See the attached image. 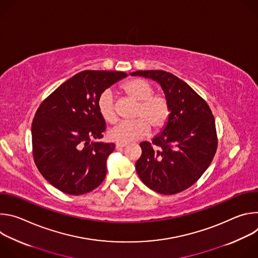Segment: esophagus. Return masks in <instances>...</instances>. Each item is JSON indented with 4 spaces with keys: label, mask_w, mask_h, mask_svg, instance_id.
Listing matches in <instances>:
<instances>
[{
    "label": "esophagus",
    "mask_w": 258,
    "mask_h": 258,
    "mask_svg": "<svg viewBox=\"0 0 258 258\" xmlns=\"http://www.w3.org/2000/svg\"><path fill=\"white\" fill-rule=\"evenodd\" d=\"M115 147H116V149H122V148H124V147H126V144H121V143H116V145H115Z\"/></svg>",
    "instance_id": "esophagus-1"
}]
</instances>
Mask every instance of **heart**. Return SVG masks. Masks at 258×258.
Listing matches in <instances>:
<instances>
[{
  "label": "heart",
  "mask_w": 258,
  "mask_h": 258,
  "mask_svg": "<svg viewBox=\"0 0 258 258\" xmlns=\"http://www.w3.org/2000/svg\"><path fill=\"white\" fill-rule=\"evenodd\" d=\"M123 91L135 101L139 102L136 111L138 119L121 121L108 132L109 138L121 144L139 140L149 133L162 130L169 118L170 107L163 95L154 94V87L146 80H132L123 86ZM97 109L100 116L106 122L115 121L114 95L110 89L103 91L97 99Z\"/></svg>",
  "instance_id": "obj_1"
}]
</instances>
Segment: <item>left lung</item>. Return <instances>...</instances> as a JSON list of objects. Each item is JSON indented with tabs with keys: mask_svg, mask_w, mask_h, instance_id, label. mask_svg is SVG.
<instances>
[{
	"mask_svg": "<svg viewBox=\"0 0 258 258\" xmlns=\"http://www.w3.org/2000/svg\"><path fill=\"white\" fill-rule=\"evenodd\" d=\"M157 82L170 107L168 121L152 143L142 142L137 172L151 190L173 195L188 189L211 163L217 147L215 121L207 103L183 81L163 70L130 73Z\"/></svg>",
	"mask_w": 258,
	"mask_h": 258,
	"instance_id": "left-lung-1",
	"label": "left lung"
}]
</instances>
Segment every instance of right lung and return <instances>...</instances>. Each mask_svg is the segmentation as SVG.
I'll return each mask as SVG.
<instances>
[{"label":"right lung","instance_id":"add662e5","mask_svg":"<svg viewBox=\"0 0 258 258\" xmlns=\"http://www.w3.org/2000/svg\"><path fill=\"white\" fill-rule=\"evenodd\" d=\"M126 77L122 71L79 72L36 110L31 124L33 159L42 175L61 192L86 194L104 180L106 160L115 145L98 141L106 125L97 99Z\"/></svg>","mask_w":258,"mask_h":258}]
</instances>
